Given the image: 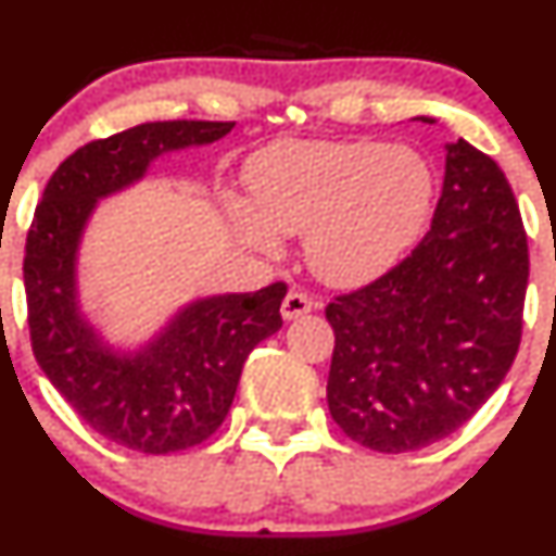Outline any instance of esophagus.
<instances>
[{
    "instance_id": "esophagus-1",
    "label": "esophagus",
    "mask_w": 556,
    "mask_h": 556,
    "mask_svg": "<svg viewBox=\"0 0 556 556\" xmlns=\"http://www.w3.org/2000/svg\"><path fill=\"white\" fill-rule=\"evenodd\" d=\"M314 309V301L301 290H290L282 301V317L285 319H299L304 314H309Z\"/></svg>"
}]
</instances>
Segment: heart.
Returning <instances> with one entry per match:
<instances>
[{
  "label": "heart",
  "mask_w": 556,
  "mask_h": 556,
  "mask_svg": "<svg viewBox=\"0 0 556 556\" xmlns=\"http://www.w3.org/2000/svg\"><path fill=\"white\" fill-rule=\"evenodd\" d=\"M247 188L256 210L231 199L228 212L252 250L279 255V233H306L317 277L363 285L390 271L419 237L435 182L408 148L285 139L252 155Z\"/></svg>",
  "instance_id": "1"
}]
</instances>
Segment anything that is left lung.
I'll use <instances>...</instances> for the list:
<instances>
[{
	"label": "left lung",
	"instance_id": "obj_1",
	"mask_svg": "<svg viewBox=\"0 0 556 556\" xmlns=\"http://www.w3.org/2000/svg\"><path fill=\"white\" fill-rule=\"evenodd\" d=\"M530 255L501 166L457 139L425 239L325 306L336 333L333 422L374 452L422 450L463 428L521 344Z\"/></svg>",
	"mask_w": 556,
	"mask_h": 556
}]
</instances>
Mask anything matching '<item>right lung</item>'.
Listing matches in <instances>:
<instances>
[{
	"label": "right lung",
	"instance_id": "obj_1",
	"mask_svg": "<svg viewBox=\"0 0 556 556\" xmlns=\"http://www.w3.org/2000/svg\"><path fill=\"white\" fill-rule=\"evenodd\" d=\"M231 128V121H159L93 139L53 172L35 210L24 257L31 350L77 417L126 450L182 452L220 428L247 355L282 328L288 285L195 301L148 350L123 357L77 314V242L97 199L142 177L155 155L215 142Z\"/></svg>",
	"mask_w": 556,
	"mask_h": 556
}]
</instances>
